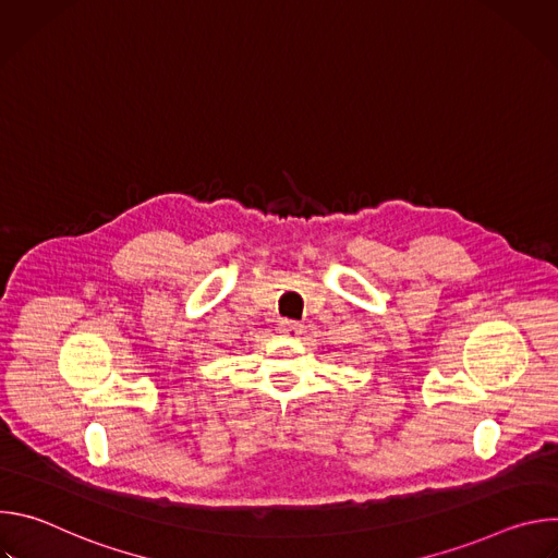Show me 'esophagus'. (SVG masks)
<instances>
[{
	"mask_svg": "<svg viewBox=\"0 0 558 558\" xmlns=\"http://www.w3.org/2000/svg\"><path fill=\"white\" fill-rule=\"evenodd\" d=\"M278 331H280L282 338H300V336H302V325L291 323V320H284V323H280Z\"/></svg>",
	"mask_w": 558,
	"mask_h": 558,
	"instance_id": "esophagus-1",
	"label": "esophagus"
}]
</instances>
